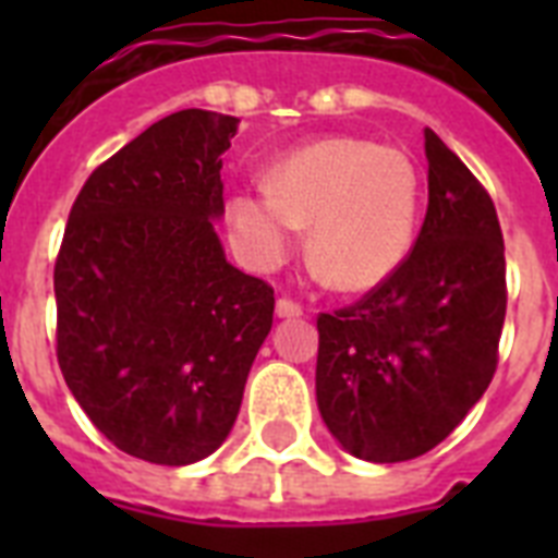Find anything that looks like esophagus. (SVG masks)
Returning a JSON list of instances; mask_svg holds the SVG:
<instances>
[{"label":"esophagus","mask_w":558,"mask_h":558,"mask_svg":"<svg viewBox=\"0 0 558 558\" xmlns=\"http://www.w3.org/2000/svg\"><path fill=\"white\" fill-rule=\"evenodd\" d=\"M275 313H278V318H298V315L304 313V306L298 304V301H292V298H278Z\"/></svg>","instance_id":"esophagus-1"}]
</instances>
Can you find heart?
Listing matches in <instances>:
<instances>
[{
	"label": "heart",
	"mask_w": 558,
	"mask_h": 558,
	"mask_svg": "<svg viewBox=\"0 0 558 558\" xmlns=\"http://www.w3.org/2000/svg\"><path fill=\"white\" fill-rule=\"evenodd\" d=\"M420 208L414 161L397 147L336 135L306 144L271 170V185L231 196L228 222L245 260L271 269L310 226L306 260L339 292L373 289L411 252Z\"/></svg>",
	"instance_id": "1"
}]
</instances>
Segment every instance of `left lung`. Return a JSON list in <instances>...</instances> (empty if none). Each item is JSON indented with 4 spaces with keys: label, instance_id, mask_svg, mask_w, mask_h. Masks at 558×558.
I'll return each mask as SVG.
<instances>
[{
    "label": "left lung",
    "instance_id": "left-lung-1",
    "mask_svg": "<svg viewBox=\"0 0 558 558\" xmlns=\"http://www.w3.org/2000/svg\"><path fill=\"white\" fill-rule=\"evenodd\" d=\"M428 210L390 278L318 315L315 397L332 437L399 463L449 437L498 367L507 263L498 214L472 170L425 130Z\"/></svg>",
    "mask_w": 558,
    "mask_h": 558
}]
</instances>
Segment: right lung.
<instances>
[{"label": "right lung", "mask_w": 558, "mask_h": 558, "mask_svg": "<svg viewBox=\"0 0 558 558\" xmlns=\"http://www.w3.org/2000/svg\"><path fill=\"white\" fill-rule=\"evenodd\" d=\"M240 118L182 109L92 170L54 263L57 362L126 454L187 466L231 432L275 289L226 260L222 153Z\"/></svg>", "instance_id": "right-lung-1"}]
</instances>
